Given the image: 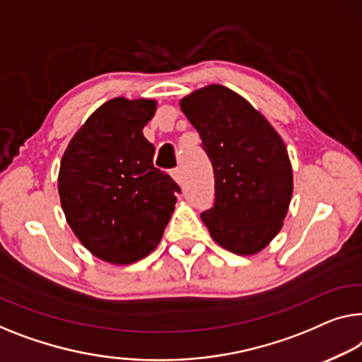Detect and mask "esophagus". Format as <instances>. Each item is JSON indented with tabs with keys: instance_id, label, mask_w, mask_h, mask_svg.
<instances>
[{
	"instance_id": "1",
	"label": "esophagus",
	"mask_w": 362,
	"mask_h": 362,
	"mask_svg": "<svg viewBox=\"0 0 362 362\" xmlns=\"http://www.w3.org/2000/svg\"><path fill=\"white\" fill-rule=\"evenodd\" d=\"M172 179H174L177 183H179V185H182L183 183V172H182V169H174L172 170Z\"/></svg>"
}]
</instances>
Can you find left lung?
I'll list each match as a JSON object with an SVG mask.
<instances>
[{
	"instance_id": "left-lung-1",
	"label": "left lung",
	"mask_w": 362,
	"mask_h": 362,
	"mask_svg": "<svg viewBox=\"0 0 362 362\" xmlns=\"http://www.w3.org/2000/svg\"><path fill=\"white\" fill-rule=\"evenodd\" d=\"M214 172V204L202 213L209 234L235 255H253L283 228L293 197L288 149L250 102L211 84L180 100Z\"/></svg>"
}]
</instances>
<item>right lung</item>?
<instances>
[{
    "instance_id": "right-lung-1",
    "label": "right lung",
    "mask_w": 362,
    "mask_h": 362,
    "mask_svg": "<svg viewBox=\"0 0 362 362\" xmlns=\"http://www.w3.org/2000/svg\"><path fill=\"white\" fill-rule=\"evenodd\" d=\"M153 99L115 97L90 115L64 151L58 193L63 213L86 249L113 265L153 252L175 209L180 188L153 164L143 128Z\"/></svg>"
}]
</instances>
